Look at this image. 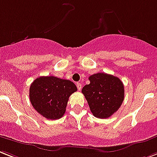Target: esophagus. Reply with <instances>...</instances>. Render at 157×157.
<instances>
[{"mask_svg":"<svg viewBox=\"0 0 157 157\" xmlns=\"http://www.w3.org/2000/svg\"><path fill=\"white\" fill-rule=\"evenodd\" d=\"M77 87H78V91H81V90H82V84H81V83H79V82H78Z\"/></svg>","mask_w":157,"mask_h":157,"instance_id":"obj_1","label":"esophagus"}]
</instances>
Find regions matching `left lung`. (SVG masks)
Instances as JSON below:
<instances>
[{"label":"left lung","instance_id":"1","mask_svg":"<svg viewBox=\"0 0 157 157\" xmlns=\"http://www.w3.org/2000/svg\"><path fill=\"white\" fill-rule=\"evenodd\" d=\"M89 84L82 89L94 116L108 118L118 110L124 100V85L120 78L105 73L89 77Z\"/></svg>","mask_w":157,"mask_h":157}]
</instances>
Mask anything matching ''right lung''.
Instances as JSON below:
<instances>
[{"mask_svg":"<svg viewBox=\"0 0 157 157\" xmlns=\"http://www.w3.org/2000/svg\"><path fill=\"white\" fill-rule=\"evenodd\" d=\"M77 87L70 80L54 76L37 78L30 86V100L33 108L47 119L57 120L66 112L69 97Z\"/></svg>","mask_w":157,"mask_h":157,"instance_id":"right-lung-1","label":"right lung"}]
</instances>
